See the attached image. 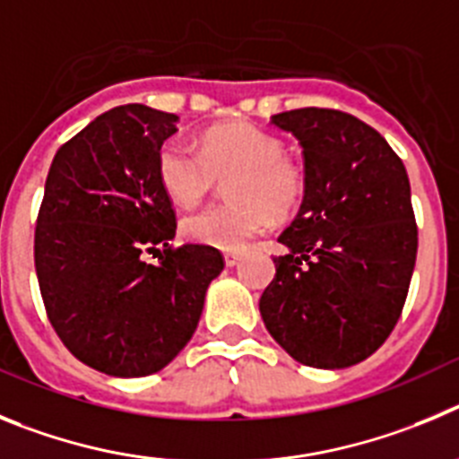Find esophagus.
Masks as SVG:
<instances>
[{"instance_id":"esophagus-1","label":"esophagus","mask_w":459,"mask_h":459,"mask_svg":"<svg viewBox=\"0 0 459 459\" xmlns=\"http://www.w3.org/2000/svg\"><path fill=\"white\" fill-rule=\"evenodd\" d=\"M224 260H226V265H229V267L238 265V263H239V254H238V251H226Z\"/></svg>"}]
</instances>
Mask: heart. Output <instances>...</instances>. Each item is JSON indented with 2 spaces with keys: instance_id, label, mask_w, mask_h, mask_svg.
Returning a JSON list of instances; mask_svg holds the SVG:
<instances>
[{
  "instance_id": "b5f03b06",
  "label": "heart",
  "mask_w": 459,
  "mask_h": 459,
  "mask_svg": "<svg viewBox=\"0 0 459 459\" xmlns=\"http://www.w3.org/2000/svg\"><path fill=\"white\" fill-rule=\"evenodd\" d=\"M229 178V204L185 217V238L238 251L265 233L274 217H290L307 194L304 167L283 152L276 134L254 123L208 130L201 151L180 137L160 146L158 180L173 204L194 208Z\"/></svg>"
}]
</instances>
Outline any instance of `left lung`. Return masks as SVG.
<instances>
[{
  "instance_id": "left-lung-1",
  "label": "left lung",
  "mask_w": 459,
  "mask_h": 459,
  "mask_svg": "<svg viewBox=\"0 0 459 459\" xmlns=\"http://www.w3.org/2000/svg\"><path fill=\"white\" fill-rule=\"evenodd\" d=\"M301 143L307 194L281 233L288 254L260 297L281 348L313 368H348L394 332L419 249L403 160L352 114L304 107L272 117Z\"/></svg>"
}]
</instances>
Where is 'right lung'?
<instances>
[{
    "label": "right lung",
    "instance_id": "add662e5",
    "mask_svg": "<svg viewBox=\"0 0 459 459\" xmlns=\"http://www.w3.org/2000/svg\"><path fill=\"white\" fill-rule=\"evenodd\" d=\"M176 121L114 107L56 151L45 180L34 235L45 313L73 357L114 377L152 375L178 357L224 270L214 247L171 245L176 210L158 151Z\"/></svg>",
    "mask_w": 459,
    "mask_h": 459
}]
</instances>
